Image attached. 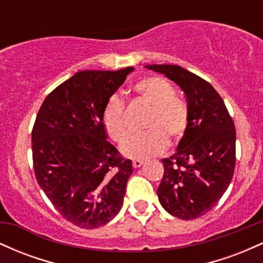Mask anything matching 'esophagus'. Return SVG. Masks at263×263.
I'll return each mask as SVG.
<instances>
[{"mask_svg": "<svg viewBox=\"0 0 263 263\" xmlns=\"http://www.w3.org/2000/svg\"><path fill=\"white\" fill-rule=\"evenodd\" d=\"M143 161H141V159H136V161L132 162V165H134V168H140L141 165H143Z\"/></svg>", "mask_w": 263, "mask_h": 263, "instance_id": "esophagus-1", "label": "esophagus"}]
</instances>
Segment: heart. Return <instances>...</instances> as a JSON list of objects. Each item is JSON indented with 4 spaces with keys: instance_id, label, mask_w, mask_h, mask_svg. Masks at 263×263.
<instances>
[{
    "instance_id": "b5f03b06",
    "label": "heart",
    "mask_w": 263,
    "mask_h": 263,
    "mask_svg": "<svg viewBox=\"0 0 263 263\" xmlns=\"http://www.w3.org/2000/svg\"><path fill=\"white\" fill-rule=\"evenodd\" d=\"M136 98L149 111L143 134L134 136L122 144V153L129 158H148L161 155L168 147V138L173 142L182 140L189 123V115L168 81L159 77H148L136 81L132 86ZM102 123L107 135L115 142L122 143L131 131L126 121L125 104L117 95L111 96L102 111Z\"/></svg>"
}]
</instances>
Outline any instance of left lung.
<instances>
[{
    "label": "left lung",
    "instance_id": "1",
    "mask_svg": "<svg viewBox=\"0 0 263 263\" xmlns=\"http://www.w3.org/2000/svg\"><path fill=\"white\" fill-rule=\"evenodd\" d=\"M173 80L185 95L189 123L177 152L163 158L159 203L183 220L198 219L218 204L236 164V129L210 83L178 65H146Z\"/></svg>",
    "mask_w": 263,
    "mask_h": 263
}]
</instances>
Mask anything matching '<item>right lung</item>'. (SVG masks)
Masks as SVG:
<instances>
[{"instance_id": "right-lung-1", "label": "right lung", "mask_w": 263, "mask_h": 263, "mask_svg": "<svg viewBox=\"0 0 263 263\" xmlns=\"http://www.w3.org/2000/svg\"><path fill=\"white\" fill-rule=\"evenodd\" d=\"M132 66L79 71L57 86L32 129L35 179L57 211L81 229H96L119 214L132 174L106 140L102 111Z\"/></svg>"}]
</instances>
